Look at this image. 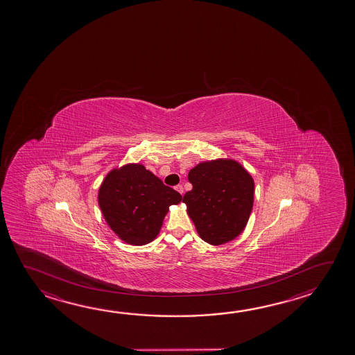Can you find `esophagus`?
Instances as JSON below:
<instances>
[{
	"label": "esophagus",
	"mask_w": 355,
	"mask_h": 355,
	"mask_svg": "<svg viewBox=\"0 0 355 355\" xmlns=\"http://www.w3.org/2000/svg\"><path fill=\"white\" fill-rule=\"evenodd\" d=\"M175 191L180 193V194H183V193H184V189H183V186H182V184H178V186H175Z\"/></svg>",
	"instance_id": "34e87169"
}]
</instances>
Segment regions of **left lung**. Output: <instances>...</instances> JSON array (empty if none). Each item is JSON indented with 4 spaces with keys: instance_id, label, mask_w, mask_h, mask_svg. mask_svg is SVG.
Masks as SVG:
<instances>
[{
    "instance_id": "8db88e82",
    "label": "left lung",
    "mask_w": 355,
    "mask_h": 355,
    "mask_svg": "<svg viewBox=\"0 0 355 355\" xmlns=\"http://www.w3.org/2000/svg\"><path fill=\"white\" fill-rule=\"evenodd\" d=\"M192 191L183 196L187 213L199 236L211 245L236 239L248 223L254 202V180L230 158L200 162L189 171Z\"/></svg>"
}]
</instances>
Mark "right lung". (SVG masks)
<instances>
[{
    "instance_id": "obj_1",
    "label": "right lung",
    "mask_w": 355,
    "mask_h": 355,
    "mask_svg": "<svg viewBox=\"0 0 355 355\" xmlns=\"http://www.w3.org/2000/svg\"><path fill=\"white\" fill-rule=\"evenodd\" d=\"M180 193L141 163H128L107 173L98 191V205L110 228L121 241L144 245L156 239L169 207Z\"/></svg>"
}]
</instances>
